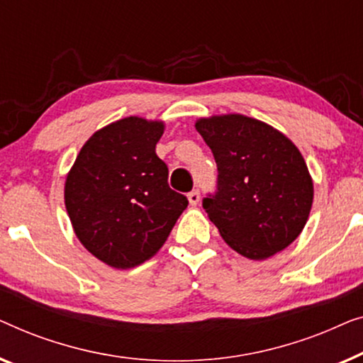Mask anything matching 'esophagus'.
Returning a JSON list of instances; mask_svg holds the SVG:
<instances>
[{"instance_id": "esophagus-1", "label": "esophagus", "mask_w": 363, "mask_h": 363, "mask_svg": "<svg viewBox=\"0 0 363 363\" xmlns=\"http://www.w3.org/2000/svg\"><path fill=\"white\" fill-rule=\"evenodd\" d=\"M187 201L191 206H197L199 201H201V194H199V191H192L187 194Z\"/></svg>"}]
</instances>
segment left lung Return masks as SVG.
I'll list each match as a JSON object with an SVG mask.
<instances>
[{"label":"left lung","mask_w":363,"mask_h":363,"mask_svg":"<svg viewBox=\"0 0 363 363\" xmlns=\"http://www.w3.org/2000/svg\"><path fill=\"white\" fill-rule=\"evenodd\" d=\"M196 130L216 157V196L203 199L211 222L235 252L267 259L303 232L314 199L301 151L268 123L240 113L199 118Z\"/></svg>","instance_id":"1"}]
</instances>
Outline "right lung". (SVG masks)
<instances>
[{
	"instance_id": "obj_1",
	"label": "right lung",
	"mask_w": 363,
	"mask_h": 363,
	"mask_svg": "<svg viewBox=\"0 0 363 363\" xmlns=\"http://www.w3.org/2000/svg\"><path fill=\"white\" fill-rule=\"evenodd\" d=\"M164 121L126 116L91 135L65 177L64 201L80 243L116 269L160 252L187 199L156 155Z\"/></svg>"
}]
</instances>
